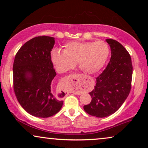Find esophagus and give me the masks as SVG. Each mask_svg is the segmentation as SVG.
<instances>
[{"mask_svg":"<svg viewBox=\"0 0 148 148\" xmlns=\"http://www.w3.org/2000/svg\"><path fill=\"white\" fill-rule=\"evenodd\" d=\"M84 78L81 75H78L76 78H75L74 81H72V85L75 88H79L84 85Z\"/></svg>","mask_w":148,"mask_h":148,"instance_id":"esophagus-1","label":"esophagus"}]
</instances>
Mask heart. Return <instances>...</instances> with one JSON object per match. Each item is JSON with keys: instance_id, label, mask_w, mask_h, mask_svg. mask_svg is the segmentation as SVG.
Here are the masks:
<instances>
[{"instance_id": "obj_1", "label": "heart", "mask_w": 148, "mask_h": 148, "mask_svg": "<svg viewBox=\"0 0 148 148\" xmlns=\"http://www.w3.org/2000/svg\"><path fill=\"white\" fill-rule=\"evenodd\" d=\"M108 55V46L103 41L71 42L64 46L63 52L52 50L51 59L60 73L67 71L77 62L83 71L94 74L104 66Z\"/></svg>"}]
</instances>
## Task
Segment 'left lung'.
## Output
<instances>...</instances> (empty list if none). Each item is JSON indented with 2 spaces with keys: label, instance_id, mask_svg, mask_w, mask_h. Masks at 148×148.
<instances>
[{
  "label": "left lung",
  "instance_id": "8db88e82",
  "mask_svg": "<svg viewBox=\"0 0 148 148\" xmlns=\"http://www.w3.org/2000/svg\"><path fill=\"white\" fill-rule=\"evenodd\" d=\"M106 41L110 47V62L89 93L92 101L84 106L88 114L99 118L110 116L122 106L130 92L133 75L131 56L124 46L114 40Z\"/></svg>",
  "mask_w": 148,
  "mask_h": 148
}]
</instances>
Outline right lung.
Returning a JSON list of instances; mask_svg holds the SVG:
<instances>
[{
	"mask_svg": "<svg viewBox=\"0 0 148 148\" xmlns=\"http://www.w3.org/2000/svg\"><path fill=\"white\" fill-rule=\"evenodd\" d=\"M54 38L38 36L23 44L13 62V87L21 106L32 116L48 118L58 112L63 101L52 92L56 73L50 52Z\"/></svg>",
	"mask_w": 148,
	"mask_h": 148,
	"instance_id": "obj_1",
	"label": "right lung"
}]
</instances>
